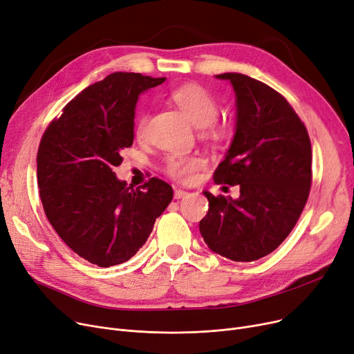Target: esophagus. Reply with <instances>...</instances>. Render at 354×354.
<instances>
[{
	"instance_id": "1",
	"label": "esophagus",
	"mask_w": 354,
	"mask_h": 354,
	"mask_svg": "<svg viewBox=\"0 0 354 354\" xmlns=\"http://www.w3.org/2000/svg\"><path fill=\"white\" fill-rule=\"evenodd\" d=\"M187 196H189V193L181 190V189H177V190L174 192V198H177V200H180V198H183V197H187Z\"/></svg>"
}]
</instances>
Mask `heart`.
<instances>
[{
  "instance_id": "obj_1",
  "label": "heart",
  "mask_w": 354,
  "mask_h": 354,
  "mask_svg": "<svg viewBox=\"0 0 354 354\" xmlns=\"http://www.w3.org/2000/svg\"><path fill=\"white\" fill-rule=\"evenodd\" d=\"M171 97L177 106L184 112L190 122L194 124L198 128H210L213 133H223L225 128L214 127L213 121L216 120L218 106L216 99L209 93L205 88H201L194 83H189L178 89H176L171 93ZM147 118L142 116L137 131L138 133H142L145 128ZM206 161L198 156H171L167 160L165 170L173 178L180 181H190L194 177V173L200 170L201 167H205Z\"/></svg>"
}]
</instances>
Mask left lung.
Returning a JSON list of instances; mask_svg holds the SVG:
<instances>
[{
  "instance_id": "8db88e82",
  "label": "left lung",
  "mask_w": 354,
  "mask_h": 354,
  "mask_svg": "<svg viewBox=\"0 0 354 354\" xmlns=\"http://www.w3.org/2000/svg\"><path fill=\"white\" fill-rule=\"evenodd\" d=\"M229 80L236 96V125L217 184L239 186L241 196L209 200L198 229L214 254L252 262L275 250L294 229L311 187V142L307 128L282 95L241 73Z\"/></svg>"
}]
</instances>
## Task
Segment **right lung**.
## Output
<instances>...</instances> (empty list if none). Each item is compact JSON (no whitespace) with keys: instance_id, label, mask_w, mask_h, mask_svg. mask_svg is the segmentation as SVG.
I'll use <instances>...</instances> for the list:
<instances>
[{"instance_id":"obj_1","label":"right lung","mask_w":354,"mask_h":354,"mask_svg":"<svg viewBox=\"0 0 354 354\" xmlns=\"http://www.w3.org/2000/svg\"><path fill=\"white\" fill-rule=\"evenodd\" d=\"M164 80L111 73L72 99L40 141L37 181L44 213L62 241L97 266L136 255L173 200L171 186L160 178L133 189L113 171L133 142L140 95Z\"/></svg>"}]
</instances>
